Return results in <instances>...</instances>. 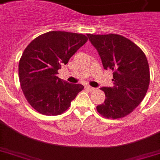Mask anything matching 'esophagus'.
Here are the masks:
<instances>
[{
  "label": "esophagus",
  "instance_id": "1",
  "mask_svg": "<svg viewBox=\"0 0 160 160\" xmlns=\"http://www.w3.org/2000/svg\"><path fill=\"white\" fill-rule=\"evenodd\" d=\"M85 88H86L87 90H90V91H94V90H95V88L91 87V86H90V85H85Z\"/></svg>",
  "mask_w": 160,
  "mask_h": 160
}]
</instances>
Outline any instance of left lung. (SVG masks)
Returning <instances> with one entry per match:
<instances>
[{"label": "left lung", "mask_w": 160, "mask_h": 160, "mask_svg": "<svg viewBox=\"0 0 160 160\" xmlns=\"http://www.w3.org/2000/svg\"><path fill=\"white\" fill-rule=\"evenodd\" d=\"M87 36L100 55L104 69L113 71L114 86L100 88L105 100L97 105V111L108 119L130 114L141 103L149 88L146 56L134 42L119 35L87 34Z\"/></svg>", "instance_id": "1"}]
</instances>
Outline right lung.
I'll list each match as a JSON object with an SVG mask.
<instances>
[{
	"instance_id": "1",
	"label": "right lung",
	"mask_w": 160,
	"mask_h": 160,
	"mask_svg": "<svg viewBox=\"0 0 160 160\" xmlns=\"http://www.w3.org/2000/svg\"><path fill=\"white\" fill-rule=\"evenodd\" d=\"M85 35L50 31L36 37L25 49L19 62L21 87L29 104L45 115L62 114L70 107L80 84L58 77V70L87 41Z\"/></svg>"
}]
</instances>
